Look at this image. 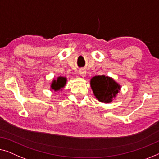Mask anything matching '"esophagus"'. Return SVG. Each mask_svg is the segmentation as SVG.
I'll return each mask as SVG.
<instances>
[{
    "instance_id": "1",
    "label": "esophagus",
    "mask_w": 159,
    "mask_h": 159,
    "mask_svg": "<svg viewBox=\"0 0 159 159\" xmlns=\"http://www.w3.org/2000/svg\"><path fill=\"white\" fill-rule=\"evenodd\" d=\"M86 72L85 70H80L79 71V75H80V76H82V77H84L85 75H86Z\"/></svg>"
}]
</instances>
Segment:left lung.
Here are the masks:
<instances>
[{
	"label": "left lung",
	"mask_w": 159,
	"mask_h": 159,
	"mask_svg": "<svg viewBox=\"0 0 159 159\" xmlns=\"http://www.w3.org/2000/svg\"><path fill=\"white\" fill-rule=\"evenodd\" d=\"M91 86L95 97L101 102L109 103L112 101L120 90V86L111 78L98 75L91 80Z\"/></svg>",
	"instance_id": "8db88e82"
}]
</instances>
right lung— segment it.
Wrapping results in <instances>:
<instances>
[{
  "mask_svg": "<svg viewBox=\"0 0 159 159\" xmlns=\"http://www.w3.org/2000/svg\"><path fill=\"white\" fill-rule=\"evenodd\" d=\"M66 84V79L63 77H59L57 80H53L52 85H51V88L54 89L55 91L60 90V89L64 87Z\"/></svg>",
  "mask_w": 159,
  "mask_h": 159,
  "instance_id": "obj_1",
  "label": "right lung"
}]
</instances>
